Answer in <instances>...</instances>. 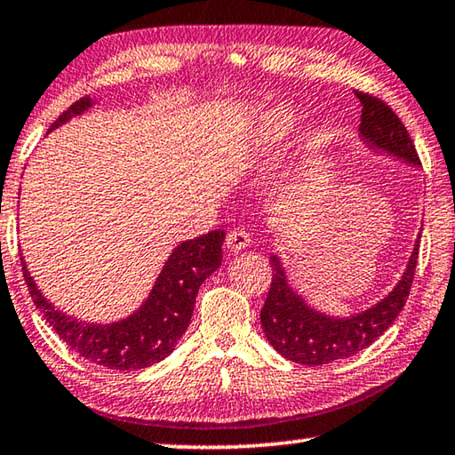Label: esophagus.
Listing matches in <instances>:
<instances>
[{
  "label": "esophagus",
  "mask_w": 455,
  "mask_h": 455,
  "mask_svg": "<svg viewBox=\"0 0 455 455\" xmlns=\"http://www.w3.org/2000/svg\"><path fill=\"white\" fill-rule=\"evenodd\" d=\"M250 242H251V237H250V234H248V229L234 228V229H229V232H228V240H226L228 250L242 251V250L248 248Z\"/></svg>",
  "instance_id": "1"
}]
</instances>
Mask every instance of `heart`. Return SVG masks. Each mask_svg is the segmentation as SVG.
<instances>
[{
	"label": "heart",
	"mask_w": 455,
	"mask_h": 455,
	"mask_svg": "<svg viewBox=\"0 0 455 455\" xmlns=\"http://www.w3.org/2000/svg\"><path fill=\"white\" fill-rule=\"evenodd\" d=\"M299 116L291 108H275L259 119L243 143L245 159H261L272 156L298 130Z\"/></svg>",
	"instance_id": "1"
}]
</instances>
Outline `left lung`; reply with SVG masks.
I'll use <instances>...</instances> for the list:
<instances>
[{
  "label": "left lung",
  "instance_id": "8db88e82",
  "mask_svg": "<svg viewBox=\"0 0 455 455\" xmlns=\"http://www.w3.org/2000/svg\"><path fill=\"white\" fill-rule=\"evenodd\" d=\"M354 93L362 103L360 133L370 148H379L411 165H421L416 146L395 111L376 95L357 90ZM419 237L394 291H389V296L379 304L352 317H328L309 307L290 288L280 258H269L274 277L259 314L261 328L269 344L277 354L301 365L331 363L371 346L400 315L410 296L418 266Z\"/></svg>",
  "mask_w": 455,
  "mask_h": 455
}]
</instances>
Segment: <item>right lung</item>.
I'll return each mask as SVG.
<instances>
[{
    "mask_svg": "<svg viewBox=\"0 0 455 455\" xmlns=\"http://www.w3.org/2000/svg\"><path fill=\"white\" fill-rule=\"evenodd\" d=\"M90 108L92 100L87 95L77 100L55 119L50 132ZM223 240L226 232L213 229L196 240L180 243L165 261L154 290L138 312L122 322L106 325L79 322L55 309L44 298L42 290H37L26 261L21 269L36 307L74 352L108 370H143L165 360L188 330L199 285L221 266Z\"/></svg>",
    "mask_w": 455,
    "mask_h": 455,
    "instance_id": "1",
    "label": "right lung"
}]
</instances>
